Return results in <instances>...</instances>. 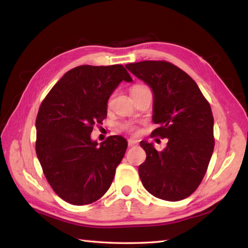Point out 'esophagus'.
Listing matches in <instances>:
<instances>
[{
  "mask_svg": "<svg viewBox=\"0 0 248 248\" xmlns=\"http://www.w3.org/2000/svg\"><path fill=\"white\" fill-rule=\"evenodd\" d=\"M137 140H134V138H129V140H127V144H128V147H133V146H135V145H137Z\"/></svg>",
  "mask_w": 248,
  "mask_h": 248,
  "instance_id": "34e87169",
  "label": "esophagus"
}]
</instances>
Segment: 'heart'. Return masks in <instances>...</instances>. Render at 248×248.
<instances>
[{
    "instance_id": "1",
    "label": "heart",
    "mask_w": 248,
    "mask_h": 248,
    "mask_svg": "<svg viewBox=\"0 0 248 248\" xmlns=\"http://www.w3.org/2000/svg\"><path fill=\"white\" fill-rule=\"evenodd\" d=\"M145 90H150V89L145 85H135L132 88V94L136 93H140V91H145ZM121 128L125 129V131H128V132H135L137 126L132 123H125L123 125H121Z\"/></svg>"
}]
</instances>
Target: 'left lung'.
<instances>
[{
  "mask_svg": "<svg viewBox=\"0 0 248 248\" xmlns=\"http://www.w3.org/2000/svg\"><path fill=\"white\" fill-rule=\"evenodd\" d=\"M154 91L153 121L159 127L151 137L168 138L166 149L140 141L146 160L138 168L141 183L155 197L182 201L202 183L215 147L214 115L196 82L167 61L126 65Z\"/></svg>",
  "mask_w": 248,
  "mask_h": 248,
  "instance_id": "obj_1",
  "label": "left lung"
}]
</instances>
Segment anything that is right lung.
Listing matches in <instances>:
<instances>
[{
  "instance_id": "1",
  "label": "right lung",
  "mask_w": 248,
  "mask_h": 248,
  "mask_svg": "<svg viewBox=\"0 0 248 248\" xmlns=\"http://www.w3.org/2000/svg\"><path fill=\"white\" fill-rule=\"evenodd\" d=\"M122 80H133L123 65H80L64 74L39 108L37 157L52 189L72 205L101 198L126 151L122 136H108L100 145L90 138Z\"/></svg>"
}]
</instances>
